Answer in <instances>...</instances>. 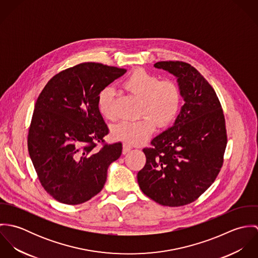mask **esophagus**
<instances>
[{
    "mask_svg": "<svg viewBox=\"0 0 258 258\" xmlns=\"http://www.w3.org/2000/svg\"><path fill=\"white\" fill-rule=\"evenodd\" d=\"M132 149V147L129 145V144H126V143H123V149H122V153L123 154H127L130 150Z\"/></svg>",
    "mask_w": 258,
    "mask_h": 258,
    "instance_id": "34e87169",
    "label": "esophagus"
}]
</instances>
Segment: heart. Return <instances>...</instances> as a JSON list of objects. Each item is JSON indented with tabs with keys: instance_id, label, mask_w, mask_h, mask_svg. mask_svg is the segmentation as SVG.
I'll use <instances>...</instances> for the list:
<instances>
[{
	"instance_id": "obj_1",
	"label": "heart",
	"mask_w": 258,
	"mask_h": 258,
	"mask_svg": "<svg viewBox=\"0 0 258 258\" xmlns=\"http://www.w3.org/2000/svg\"><path fill=\"white\" fill-rule=\"evenodd\" d=\"M124 87L142 99L140 115L147 116L114 125L111 134L115 140L129 145L142 144L154 133L157 124L164 128L177 118L182 105V91L174 80H160L158 76L139 69L126 77ZM97 106L104 118H116L115 91L112 86L104 87L98 93Z\"/></svg>"
}]
</instances>
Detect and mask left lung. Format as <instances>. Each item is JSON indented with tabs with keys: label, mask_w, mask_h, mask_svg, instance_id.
I'll list each match as a JSON object with an SVG mask.
<instances>
[{
	"label": "left lung",
	"mask_w": 258,
	"mask_h": 258,
	"mask_svg": "<svg viewBox=\"0 0 258 258\" xmlns=\"http://www.w3.org/2000/svg\"><path fill=\"white\" fill-rule=\"evenodd\" d=\"M154 67L178 78L184 103L174 125L143 149L146 164L137 180L156 203L181 207L195 202L218 177L227 143L225 120L216 91L194 67L183 61Z\"/></svg>",
	"instance_id": "1"
}]
</instances>
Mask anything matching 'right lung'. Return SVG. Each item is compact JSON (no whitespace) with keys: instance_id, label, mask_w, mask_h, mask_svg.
I'll list each match as a JSON object with an SVG mask.
<instances>
[{"instance_id":"obj_1","label":"right lung","mask_w":258,"mask_h":258,"mask_svg":"<svg viewBox=\"0 0 258 258\" xmlns=\"http://www.w3.org/2000/svg\"><path fill=\"white\" fill-rule=\"evenodd\" d=\"M126 73L83 62L55 74L37 97L28 149L43 188L66 205H79L104 186L107 169L122 144L97 143L109 132L97 106L98 93Z\"/></svg>"}]
</instances>
